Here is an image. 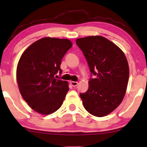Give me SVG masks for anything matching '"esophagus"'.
<instances>
[{
	"mask_svg": "<svg viewBox=\"0 0 147 147\" xmlns=\"http://www.w3.org/2000/svg\"><path fill=\"white\" fill-rule=\"evenodd\" d=\"M70 83H71V86H73L74 87H76V86H77L78 84V82H74V81H71V82H70Z\"/></svg>",
	"mask_w": 147,
	"mask_h": 147,
	"instance_id": "obj_1",
	"label": "esophagus"
}]
</instances>
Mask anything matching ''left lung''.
Wrapping results in <instances>:
<instances>
[{
	"label": "left lung",
	"mask_w": 147,
	"mask_h": 147,
	"mask_svg": "<svg viewBox=\"0 0 147 147\" xmlns=\"http://www.w3.org/2000/svg\"><path fill=\"white\" fill-rule=\"evenodd\" d=\"M76 42L94 76L88 90L80 96L88 113L104 117L114 111L125 96L129 79L126 57L117 45L102 36H88Z\"/></svg>",
	"instance_id": "1"
}]
</instances>
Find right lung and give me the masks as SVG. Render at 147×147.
Instances as JSON below:
<instances>
[{
  "mask_svg": "<svg viewBox=\"0 0 147 147\" xmlns=\"http://www.w3.org/2000/svg\"><path fill=\"white\" fill-rule=\"evenodd\" d=\"M72 47L68 39L46 37L32 44L23 53L17 67V81L23 98L42 115L54 113L62 105L68 82L55 78L62 73L61 60Z\"/></svg>",
  "mask_w": 147,
  "mask_h": 147,
  "instance_id": "obj_1",
  "label": "right lung"
}]
</instances>
